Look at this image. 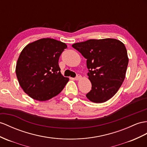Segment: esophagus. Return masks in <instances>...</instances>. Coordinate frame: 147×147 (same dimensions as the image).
<instances>
[{
  "instance_id": "obj_1",
  "label": "esophagus",
  "mask_w": 147,
  "mask_h": 147,
  "mask_svg": "<svg viewBox=\"0 0 147 147\" xmlns=\"http://www.w3.org/2000/svg\"><path fill=\"white\" fill-rule=\"evenodd\" d=\"M81 75H80V74H77V76L74 78V80H76V81H79V80H80L81 79Z\"/></svg>"
}]
</instances>
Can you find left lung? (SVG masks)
<instances>
[{
  "instance_id": "8db88e82",
  "label": "left lung",
  "mask_w": 147,
  "mask_h": 147,
  "mask_svg": "<svg viewBox=\"0 0 147 147\" xmlns=\"http://www.w3.org/2000/svg\"><path fill=\"white\" fill-rule=\"evenodd\" d=\"M72 47L87 59L92 89L86 94L92 102L102 103L114 96L125 78L129 63L125 45L114 38L91 39Z\"/></svg>"
}]
</instances>
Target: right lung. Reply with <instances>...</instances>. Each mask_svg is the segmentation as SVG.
Masks as SVG:
<instances>
[{
  "instance_id": "right-lung-1",
  "label": "right lung",
  "mask_w": 147,
  "mask_h": 147,
  "mask_svg": "<svg viewBox=\"0 0 147 147\" xmlns=\"http://www.w3.org/2000/svg\"><path fill=\"white\" fill-rule=\"evenodd\" d=\"M67 48L61 41L41 38L21 51L16 73L23 91L32 99L46 101L57 96L69 81L60 72L59 56Z\"/></svg>"
}]
</instances>
